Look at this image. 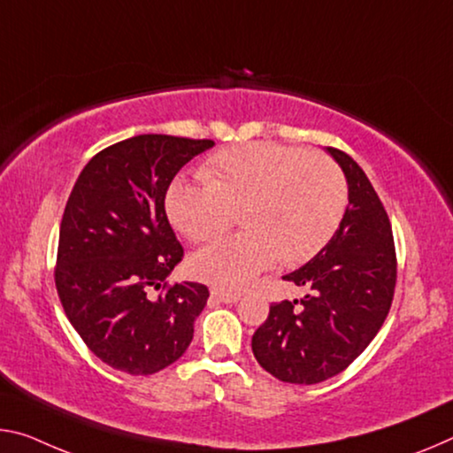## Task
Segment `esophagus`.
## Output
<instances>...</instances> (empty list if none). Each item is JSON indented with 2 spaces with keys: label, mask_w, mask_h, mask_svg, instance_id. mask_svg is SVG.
I'll list each match as a JSON object with an SVG mask.
<instances>
[{
  "label": "esophagus",
  "mask_w": 453,
  "mask_h": 453,
  "mask_svg": "<svg viewBox=\"0 0 453 453\" xmlns=\"http://www.w3.org/2000/svg\"><path fill=\"white\" fill-rule=\"evenodd\" d=\"M211 296L219 303H238L240 300V292H227V290H219V288H211Z\"/></svg>",
  "instance_id": "34e87169"
}]
</instances>
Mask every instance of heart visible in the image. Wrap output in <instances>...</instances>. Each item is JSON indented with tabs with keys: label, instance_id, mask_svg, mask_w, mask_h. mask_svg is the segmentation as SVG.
Wrapping results in <instances>:
<instances>
[{
	"label": "heart",
	"instance_id": "1",
	"mask_svg": "<svg viewBox=\"0 0 453 453\" xmlns=\"http://www.w3.org/2000/svg\"><path fill=\"white\" fill-rule=\"evenodd\" d=\"M201 177L171 185L167 215L177 232L201 243L227 232L242 211V234L189 260L193 276L224 288L243 286L278 260L286 265L311 260L339 229L349 201L339 165L278 142L219 150Z\"/></svg>",
	"mask_w": 453,
	"mask_h": 453
}]
</instances>
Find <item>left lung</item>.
Masks as SVG:
<instances>
[{
	"label": "left lung",
	"instance_id": "obj_1",
	"mask_svg": "<svg viewBox=\"0 0 453 453\" xmlns=\"http://www.w3.org/2000/svg\"><path fill=\"white\" fill-rule=\"evenodd\" d=\"M326 150L347 177V211L326 246L284 276L306 290L304 298L272 304L252 336L256 361L284 383L314 385L347 369L383 326L397 282L381 199L353 157Z\"/></svg>",
	"mask_w": 453,
	"mask_h": 453
}]
</instances>
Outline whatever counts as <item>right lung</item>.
I'll list each match as a JSON object with an SVG mask.
<instances>
[{
  "mask_svg": "<svg viewBox=\"0 0 453 453\" xmlns=\"http://www.w3.org/2000/svg\"><path fill=\"white\" fill-rule=\"evenodd\" d=\"M213 145L136 134L100 150L76 179L60 224L56 290L86 347L112 369L153 375L189 347L210 290L165 282L183 257L165 196L179 169Z\"/></svg>",
  "mask_w": 453,
  "mask_h": 453,
  "instance_id": "obj_1",
  "label": "right lung"
}]
</instances>
